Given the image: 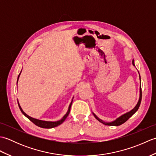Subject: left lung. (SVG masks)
<instances>
[{
  "label": "left lung",
  "instance_id": "obj_1",
  "mask_svg": "<svg viewBox=\"0 0 156 156\" xmlns=\"http://www.w3.org/2000/svg\"><path fill=\"white\" fill-rule=\"evenodd\" d=\"M132 64L134 66L135 64H134V59H133V62H132ZM139 75H140V73H139ZM140 98H139V101L137 102V103L136 105V106L132 109L131 111H130L129 112H126V113L122 115L120 117H118L117 119H116L115 121H111V122H105L104 121H102V119H99L97 115H96L94 112H92V114L94 116V117L97 119V120L102 122V124H104L105 125H109V126H119V125H121L122 123H124L125 122L127 121L128 119L130 118L132 115H133L134 113L136 112V111L138 110L139 107H140V104H141V97H142V92H141V76L140 75Z\"/></svg>",
  "mask_w": 156,
  "mask_h": 156
}]
</instances>
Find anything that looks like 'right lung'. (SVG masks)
Returning a JSON list of instances; mask_svg holds the SVG:
<instances>
[{"mask_svg": "<svg viewBox=\"0 0 156 156\" xmlns=\"http://www.w3.org/2000/svg\"><path fill=\"white\" fill-rule=\"evenodd\" d=\"M21 72H20V74H19L18 76V78H17V82H18V80L19 78V76H20V74H21ZM17 82H16V84H17ZM73 98H74V97L72 98V100L70 102V104H69V107H68V110L67 111V112H66V115L63 117L59 121H42V120H39V119H35V118H33L31 117H30V116L27 115V114L25 113V112L23 111V109L21 108V106H20L19 102H18V105H19V107L20 108V110H21V111L22 112V113L26 117L28 118L29 120H30L31 122H34V123L35 125L38 126V127H41V128H45V129H51V128H53V127H57V126L61 125L63 122H64L66 119L67 118V117L68 116L69 113V111H70V108H71V106H72V101H73Z\"/></svg>", "mask_w": 156, "mask_h": 156, "instance_id": "obj_1", "label": "right lung"}]
</instances>
